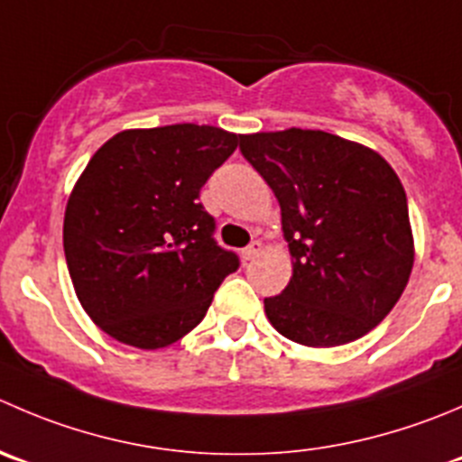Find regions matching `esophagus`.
Wrapping results in <instances>:
<instances>
[{
	"label": "esophagus",
	"instance_id": "obj_1",
	"mask_svg": "<svg viewBox=\"0 0 462 462\" xmlns=\"http://www.w3.org/2000/svg\"><path fill=\"white\" fill-rule=\"evenodd\" d=\"M259 253H262V241H253V244H250L248 248L241 250V259H245V262H250V259L257 257Z\"/></svg>",
	"mask_w": 462,
	"mask_h": 462
}]
</instances>
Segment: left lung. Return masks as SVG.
Here are the masks:
<instances>
[{
	"label": "left lung",
	"mask_w": 462,
	"mask_h": 462,
	"mask_svg": "<svg viewBox=\"0 0 462 462\" xmlns=\"http://www.w3.org/2000/svg\"><path fill=\"white\" fill-rule=\"evenodd\" d=\"M241 153L282 209L293 275L263 300L271 325L307 347H336L391 313L413 271L406 191L368 146L325 131L241 135Z\"/></svg>",
	"instance_id": "left-lung-1"
}]
</instances>
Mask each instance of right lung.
<instances>
[{"label": "right lung", "mask_w": 462, "mask_h": 462, "mask_svg": "<svg viewBox=\"0 0 462 462\" xmlns=\"http://www.w3.org/2000/svg\"><path fill=\"white\" fill-rule=\"evenodd\" d=\"M239 140L173 124L122 131L92 155L67 200L62 245L76 298L107 336L140 350L176 343L239 268L199 203Z\"/></svg>", "instance_id": "1"}]
</instances>
